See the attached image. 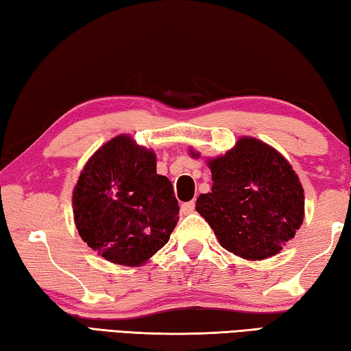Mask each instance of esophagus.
Returning <instances> with one entry per match:
<instances>
[{
    "label": "esophagus",
    "instance_id": "obj_1",
    "mask_svg": "<svg viewBox=\"0 0 351 351\" xmlns=\"http://www.w3.org/2000/svg\"><path fill=\"white\" fill-rule=\"evenodd\" d=\"M195 210V201H189V203H184L181 206V212L184 215H189V213H192Z\"/></svg>",
    "mask_w": 351,
    "mask_h": 351
}]
</instances>
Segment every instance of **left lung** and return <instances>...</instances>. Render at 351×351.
I'll list each match as a JSON object with an SVG mask.
<instances>
[{
  "instance_id": "left-lung-1",
  "label": "left lung",
  "mask_w": 351,
  "mask_h": 351,
  "mask_svg": "<svg viewBox=\"0 0 351 351\" xmlns=\"http://www.w3.org/2000/svg\"><path fill=\"white\" fill-rule=\"evenodd\" d=\"M212 192L197 210L224 249L247 260L282 251L304 221V189L280 153L254 138H241L224 156L209 161Z\"/></svg>"
}]
</instances>
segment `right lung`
<instances>
[{
  "mask_svg": "<svg viewBox=\"0 0 351 351\" xmlns=\"http://www.w3.org/2000/svg\"><path fill=\"white\" fill-rule=\"evenodd\" d=\"M74 219L82 240L105 260L138 266L169 241L180 206L156 156L117 136L93 154L74 189Z\"/></svg>",
  "mask_w": 351,
  "mask_h": 351,
  "instance_id": "right-lung-1",
  "label": "right lung"
}]
</instances>
